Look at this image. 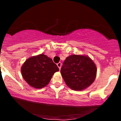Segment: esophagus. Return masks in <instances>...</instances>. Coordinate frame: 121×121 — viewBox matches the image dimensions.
Returning a JSON list of instances; mask_svg holds the SVG:
<instances>
[{"label":"esophagus","mask_w":121,"mask_h":121,"mask_svg":"<svg viewBox=\"0 0 121 121\" xmlns=\"http://www.w3.org/2000/svg\"><path fill=\"white\" fill-rule=\"evenodd\" d=\"M61 65H62V64H61V62H59V63L57 64V66L59 67L60 70L61 67Z\"/></svg>","instance_id":"esophagus-1"}]
</instances>
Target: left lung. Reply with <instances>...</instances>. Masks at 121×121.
<instances>
[{
	"label": "left lung",
	"mask_w": 121,
	"mask_h": 121,
	"mask_svg": "<svg viewBox=\"0 0 121 121\" xmlns=\"http://www.w3.org/2000/svg\"><path fill=\"white\" fill-rule=\"evenodd\" d=\"M97 68L88 57L73 55L63 62L61 73L66 84L74 91H82L93 82Z\"/></svg>",
	"instance_id": "1"
}]
</instances>
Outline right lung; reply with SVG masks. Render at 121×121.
<instances>
[{
  "instance_id": "right-lung-1",
  "label": "right lung",
  "mask_w": 121,
  "mask_h": 121,
  "mask_svg": "<svg viewBox=\"0 0 121 121\" xmlns=\"http://www.w3.org/2000/svg\"><path fill=\"white\" fill-rule=\"evenodd\" d=\"M59 70V68L52 60L44 54L29 58L21 69L25 81L37 89L48 85L54 73Z\"/></svg>"
}]
</instances>
